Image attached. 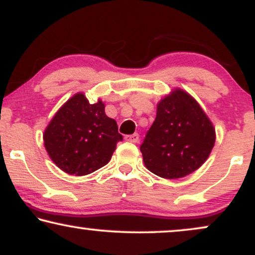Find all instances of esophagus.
I'll return each instance as SVG.
<instances>
[{
    "label": "esophagus",
    "instance_id": "obj_1",
    "mask_svg": "<svg viewBox=\"0 0 255 255\" xmlns=\"http://www.w3.org/2000/svg\"><path fill=\"white\" fill-rule=\"evenodd\" d=\"M127 141L129 142H134V144H136L137 141H139V134L137 133H134V134H130V135H127L125 137Z\"/></svg>",
    "mask_w": 255,
    "mask_h": 255
}]
</instances>
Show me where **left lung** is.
<instances>
[{
  "label": "left lung",
  "mask_w": 255,
  "mask_h": 255,
  "mask_svg": "<svg viewBox=\"0 0 255 255\" xmlns=\"http://www.w3.org/2000/svg\"><path fill=\"white\" fill-rule=\"evenodd\" d=\"M216 131L192 96L177 89L157 105L156 120L140 146L145 166L169 180L192 174L215 146Z\"/></svg>",
  "instance_id": "left-lung-1"
}]
</instances>
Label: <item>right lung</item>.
<instances>
[{
    "label": "right lung",
    "instance_id": "add662e5",
    "mask_svg": "<svg viewBox=\"0 0 255 255\" xmlns=\"http://www.w3.org/2000/svg\"><path fill=\"white\" fill-rule=\"evenodd\" d=\"M104 108L102 101L90 104L84 93H77L55 114L43 139L46 152L61 170L84 176L109 163L124 137Z\"/></svg>",
    "mask_w": 255,
    "mask_h": 255
}]
</instances>
